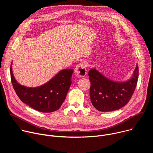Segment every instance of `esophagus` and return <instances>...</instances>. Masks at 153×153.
<instances>
[{"mask_svg":"<svg viewBox=\"0 0 153 153\" xmlns=\"http://www.w3.org/2000/svg\"><path fill=\"white\" fill-rule=\"evenodd\" d=\"M74 71L77 76L80 77H84L86 74V68L85 64L83 62L79 63L76 67Z\"/></svg>","mask_w":153,"mask_h":153,"instance_id":"34e87169","label":"esophagus"}]
</instances>
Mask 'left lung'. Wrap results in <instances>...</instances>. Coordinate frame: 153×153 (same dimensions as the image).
I'll list each match as a JSON object with an SVG mask.
<instances>
[{
    "label": "left lung",
    "mask_w": 153,
    "mask_h": 153,
    "mask_svg": "<svg viewBox=\"0 0 153 153\" xmlns=\"http://www.w3.org/2000/svg\"><path fill=\"white\" fill-rule=\"evenodd\" d=\"M88 76L92 105L99 111H113L124 106L131 98L137 83L139 68L137 63L131 77L123 82L108 79L95 68L89 71Z\"/></svg>",
    "instance_id": "1"
}]
</instances>
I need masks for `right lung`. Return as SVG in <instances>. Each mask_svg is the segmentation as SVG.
I'll return each instance as SVG.
<instances>
[{
	"label": "right lung",
	"mask_w": 153,
	"mask_h": 153,
	"mask_svg": "<svg viewBox=\"0 0 153 153\" xmlns=\"http://www.w3.org/2000/svg\"><path fill=\"white\" fill-rule=\"evenodd\" d=\"M73 69L60 70L51 80L41 86L27 87L19 84L10 67L13 88L21 101L34 110L42 113L58 110L65 100L71 84Z\"/></svg>",
	"instance_id": "right-lung-1"
}]
</instances>
